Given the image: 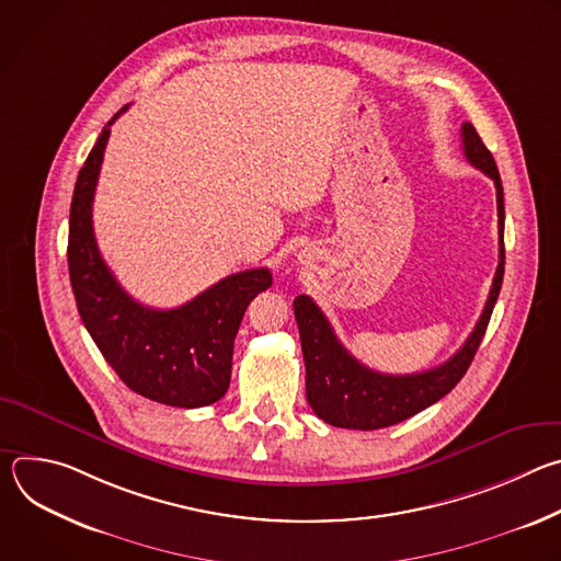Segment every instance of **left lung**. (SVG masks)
I'll return each instance as SVG.
<instances>
[{"label":"left lung","mask_w":561,"mask_h":561,"mask_svg":"<svg viewBox=\"0 0 561 561\" xmlns=\"http://www.w3.org/2000/svg\"><path fill=\"white\" fill-rule=\"evenodd\" d=\"M461 144L468 162L489 175L497 191L500 264L482 317L463 346L442 366L413 375H383L359 364L342 346L327 314L308 295L295 297L293 308L306 364V399L314 415L331 426L377 431L417 415L457 386L484 340L504 279V188L491 150L470 122L461 124Z\"/></svg>","instance_id":"left-lung-1"}]
</instances>
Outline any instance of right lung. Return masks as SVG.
Returning a JSON list of instances; mask_svg holds the SVG:
<instances>
[{
	"instance_id": "1",
	"label": "right lung",
	"mask_w": 561,
	"mask_h": 561,
	"mask_svg": "<svg viewBox=\"0 0 561 561\" xmlns=\"http://www.w3.org/2000/svg\"><path fill=\"white\" fill-rule=\"evenodd\" d=\"M126 108L104 126L75 182L68 226L72 295L93 342L130 390L167 407H208L228 390L234 335L273 275L268 268L228 275L171 310L144 306L119 286L95 242L93 197L111 124Z\"/></svg>"
}]
</instances>
